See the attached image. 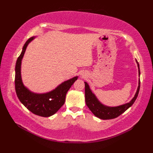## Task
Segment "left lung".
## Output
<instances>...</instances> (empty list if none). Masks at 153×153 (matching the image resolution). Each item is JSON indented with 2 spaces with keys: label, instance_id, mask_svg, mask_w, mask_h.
<instances>
[{
  "label": "left lung",
  "instance_id": "obj_1",
  "mask_svg": "<svg viewBox=\"0 0 153 153\" xmlns=\"http://www.w3.org/2000/svg\"><path fill=\"white\" fill-rule=\"evenodd\" d=\"M136 62H137L139 68V75H140L139 65L137 60H136ZM139 89H140V80L139 81V86L137 92H136L134 97L132 99L130 102L121 106L110 107L103 105L102 104L100 103L99 100L97 99L96 96L92 93L88 84L85 82V102L87 106H88V108L93 112V114L98 117L99 118L102 120L114 119L118 117L120 115H121L122 113L124 112L126 110H128L134 103L138 96Z\"/></svg>",
  "mask_w": 153,
  "mask_h": 153
}]
</instances>
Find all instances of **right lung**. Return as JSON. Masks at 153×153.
Returning a JSON list of instances; mask_svg holds the SVG:
<instances>
[{"label":"right lung","mask_w":153,"mask_h":153,"mask_svg":"<svg viewBox=\"0 0 153 153\" xmlns=\"http://www.w3.org/2000/svg\"><path fill=\"white\" fill-rule=\"evenodd\" d=\"M35 37H32L25 42L22 53L16 61L15 68L16 92L19 101L32 113L42 117H49L54 114L62 106L68 91L77 79V76L62 83L56 89L47 93H34L27 89L22 83L21 64L28 44Z\"/></svg>","instance_id":"add662e5"}]
</instances>
